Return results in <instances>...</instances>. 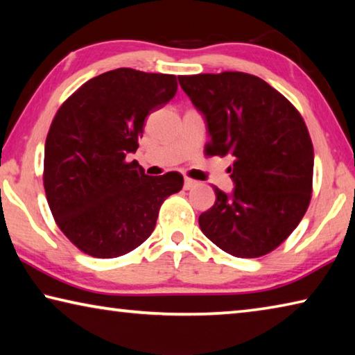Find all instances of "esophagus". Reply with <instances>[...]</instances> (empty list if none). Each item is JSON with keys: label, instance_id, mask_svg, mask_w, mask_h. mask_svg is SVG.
Returning a JSON list of instances; mask_svg holds the SVG:
<instances>
[{"label": "esophagus", "instance_id": "1", "mask_svg": "<svg viewBox=\"0 0 355 355\" xmlns=\"http://www.w3.org/2000/svg\"><path fill=\"white\" fill-rule=\"evenodd\" d=\"M194 186H197L196 180H191V178H184V189H192Z\"/></svg>", "mask_w": 355, "mask_h": 355}]
</instances>
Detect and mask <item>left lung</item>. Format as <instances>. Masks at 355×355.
<instances>
[{"label": "left lung", "mask_w": 355, "mask_h": 355, "mask_svg": "<svg viewBox=\"0 0 355 355\" xmlns=\"http://www.w3.org/2000/svg\"><path fill=\"white\" fill-rule=\"evenodd\" d=\"M207 120L208 155H232V194L199 216L209 241L227 254L257 258L285 241L307 211L313 144L302 116L261 78L243 71L178 76Z\"/></svg>", "instance_id": "1"}]
</instances>
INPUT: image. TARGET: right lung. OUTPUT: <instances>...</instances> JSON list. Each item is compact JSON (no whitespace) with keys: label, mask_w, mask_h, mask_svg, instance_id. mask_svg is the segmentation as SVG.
Masks as SVG:
<instances>
[{"label":"right lung","mask_w":355,"mask_h":355,"mask_svg":"<svg viewBox=\"0 0 355 355\" xmlns=\"http://www.w3.org/2000/svg\"><path fill=\"white\" fill-rule=\"evenodd\" d=\"M177 76L116 69L64 101L45 141L44 188L58 227L84 254L116 258L152 235L183 175H146L135 153L150 112L177 94Z\"/></svg>","instance_id":"add662e5"}]
</instances>
